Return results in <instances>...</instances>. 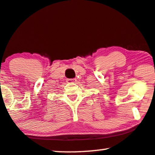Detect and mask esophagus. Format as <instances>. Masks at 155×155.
Returning <instances> with one entry per match:
<instances>
[{"label":"esophagus","instance_id":"34e87169","mask_svg":"<svg viewBox=\"0 0 155 155\" xmlns=\"http://www.w3.org/2000/svg\"><path fill=\"white\" fill-rule=\"evenodd\" d=\"M68 83H75L76 79H68L67 80Z\"/></svg>","mask_w":155,"mask_h":155}]
</instances>
